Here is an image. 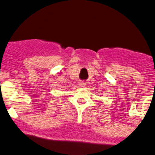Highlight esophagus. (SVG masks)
<instances>
[{"label":"esophagus","mask_w":155,"mask_h":155,"mask_svg":"<svg viewBox=\"0 0 155 155\" xmlns=\"http://www.w3.org/2000/svg\"><path fill=\"white\" fill-rule=\"evenodd\" d=\"M85 85H86V82L83 81V82H80L79 83V85H80L81 87H84Z\"/></svg>","instance_id":"1"}]
</instances>
